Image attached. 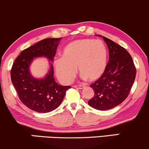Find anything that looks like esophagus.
Segmentation results:
<instances>
[{"mask_svg":"<svg viewBox=\"0 0 149 149\" xmlns=\"http://www.w3.org/2000/svg\"><path fill=\"white\" fill-rule=\"evenodd\" d=\"M75 88H77V89H83L85 88V85H74Z\"/></svg>","mask_w":149,"mask_h":149,"instance_id":"1","label":"esophagus"}]
</instances>
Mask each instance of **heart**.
<instances>
[{"instance_id":"heart-1","label":"heart","mask_w":149,"mask_h":149,"mask_svg":"<svg viewBox=\"0 0 149 149\" xmlns=\"http://www.w3.org/2000/svg\"><path fill=\"white\" fill-rule=\"evenodd\" d=\"M107 64V49L101 40L80 39L68 44L61 59L54 61L58 79L64 83L74 80L76 69L83 78L95 81L104 74Z\"/></svg>"}]
</instances>
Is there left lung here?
I'll use <instances>...</instances> for the list:
<instances>
[{"instance_id":"left-lung-1","label":"left lung","mask_w":149,"mask_h":149,"mask_svg":"<svg viewBox=\"0 0 149 149\" xmlns=\"http://www.w3.org/2000/svg\"><path fill=\"white\" fill-rule=\"evenodd\" d=\"M103 39L109 49V61L102 77L90 85L95 95L88 101L90 107L100 111L122 103L129 95L136 77V68L129 52L110 39L104 36Z\"/></svg>"}]
</instances>
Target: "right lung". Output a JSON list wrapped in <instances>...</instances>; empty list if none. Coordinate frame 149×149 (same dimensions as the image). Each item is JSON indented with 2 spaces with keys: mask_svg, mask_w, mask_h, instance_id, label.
<instances>
[{
  "mask_svg": "<svg viewBox=\"0 0 149 149\" xmlns=\"http://www.w3.org/2000/svg\"><path fill=\"white\" fill-rule=\"evenodd\" d=\"M61 38H45L24 49L12 66L11 80L19 98L29 109L38 113H48L60 105L71 86L58 85L51 64L48 73L42 79L34 78L29 66L34 57H45L53 61Z\"/></svg>",
  "mask_w": 149,
  "mask_h": 149,
  "instance_id": "obj_1",
  "label": "right lung"
}]
</instances>
